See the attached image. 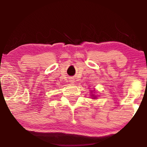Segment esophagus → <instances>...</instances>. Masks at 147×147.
Returning a JSON list of instances; mask_svg holds the SVG:
<instances>
[{"label": "esophagus", "instance_id": "obj_1", "mask_svg": "<svg viewBox=\"0 0 147 147\" xmlns=\"http://www.w3.org/2000/svg\"><path fill=\"white\" fill-rule=\"evenodd\" d=\"M71 82L72 83H74V80H71Z\"/></svg>", "mask_w": 147, "mask_h": 147}]
</instances>
